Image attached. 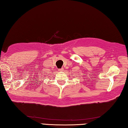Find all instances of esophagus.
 <instances>
[{
  "mask_svg": "<svg viewBox=\"0 0 128 128\" xmlns=\"http://www.w3.org/2000/svg\"><path fill=\"white\" fill-rule=\"evenodd\" d=\"M64 70V68H60L59 69V71H60V72H62V71Z\"/></svg>",
  "mask_w": 128,
  "mask_h": 128,
  "instance_id": "1",
  "label": "esophagus"
}]
</instances>
